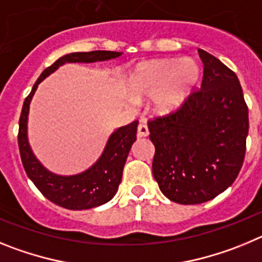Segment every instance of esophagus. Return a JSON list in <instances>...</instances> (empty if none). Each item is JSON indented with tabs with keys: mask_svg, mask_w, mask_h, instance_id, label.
Here are the masks:
<instances>
[{
	"mask_svg": "<svg viewBox=\"0 0 262 262\" xmlns=\"http://www.w3.org/2000/svg\"><path fill=\"white\" fill-rule=\"evenodd\" d=\"M149 135V129H148L147 124L140 123L138 126V138H145Z\"/></svg>",
	"mask_w": 262,
	"mask_h": 262,
	"instance_id": "esophagus-1",
	"label": "esophagus"
}]
</instances>
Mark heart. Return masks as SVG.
Masks as SVG:
<instances>
[{"label": "heart", "instance_id": "b5f03b06", "mask_svg": "<svg viewBox=\"0 0 262 262\" xmlns=\"http://www.w3.org/2000/svg\"><path fill=\"white\" fill-rule=\"evenodd\" d=\"M200 77V66L190 57L151 60L131 72L127 89L136 101L154 97L155 113L168 115L184 105Z\"/></svg>", "mask_w": 262, "mask_h": 262}]
</instances>
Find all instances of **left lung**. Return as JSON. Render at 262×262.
Segmentation results:
<instances>
[{"instance_id": "8db88e82", "label": "left lung", "mask_w": 262, "mask_h": 262, "mask_svg": "<svg viewBox=\"0 0 262 262\" xmlns=\"http://www.w3.org/2000/svg\"><path fill=\"white\" fill-rule=\"evenodd\" d=\"M200 90L165 117L148 122L155 144L152 173L170 201L196 205L214 200L235 181L248 136V106L235 72L203 50Z\"/></svg>"}]
</instances>
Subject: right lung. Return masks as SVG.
<instances>
[{
    "instance_id": "right-lung-1",
    "label": "right lung",
    "mask_w": 262,
    "mask_h": 262,
    "mask_svg": "<svg viewBox=\"0 0 262 262\" xmlns=\"http://www.w3.org/2000/svg\"><path fill=\"white\" fill-rule=\"evenodd\" d=\"M122 52L114 51H90V52H73L57 59L52 66L46 68L32 86L31 93L23 102L19 118L18 145L26 174L34 182L38 190L51 202L68 210H88L101 206L115 195L118 191L123 168L131 145L136 140L138 120L120 127L111 134L102 155L93 166L75 176H57L51 173L39 163L34 156L27 139V118L30 102L36 88L66 62H94L119 57Z\"/></svg>"
}]
</instances>
